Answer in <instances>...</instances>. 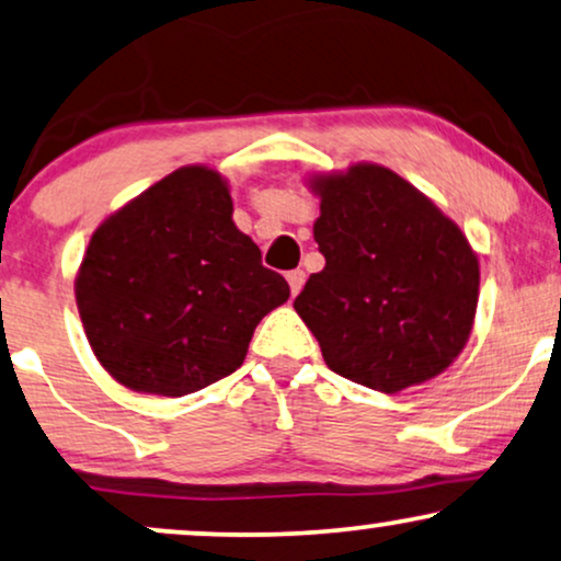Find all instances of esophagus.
I'll list each match as a JSON object with an SVG mask.
<instances>
[{"label":"esophagus","mask_w":561,"mask_h":561,"mask_svg":"<svg viewBox=\"0 0 561 561\" xmlns=\"http://www.w3.org/2000/svg\"><path fill=\"white\" fill-rule=\"evenodd\" d=\"M286 278H288V286H290V294H298V290H301V286H304V280H307V273H304V271H290L288 275H286Z\"/></svg>","instance_id":"esophagus-1"}]
</instances>
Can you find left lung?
I'll list each match as a JSON object with an SVG mask.
<instances>
[{
  "label": "left lung",
  "mask_w": 561,
  "mask_h": 561,
  "mask_svg": "<svg viewBox=\"0 0 561 561\" xmlns=\"http://www.w3.org/2000/svg\"><path fill=\"white\" fill-rule=\"evenodd\" d=\"M314 191L324 267L294 309L327 366L387 394L438 376L474 322L479 263L467 237L387 167L317 178Z\"/></svg>",
  "instance_id": "left-lung-1"
}]
</instances>
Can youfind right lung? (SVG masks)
Returning <instances> with one entry per match:
<instances>
[{
    "label": "right lung",
    "mask_w": 561,
    "mask_h": 561,
    "mask_svg": "<svg viewBox=\"0 0 561 561\" xmlns=\"http://www.w3.org/2000/svg\"><path fill=\"white\" fill-rule=\"evenodd\" d=\"M214 170L183 167L94 231L77 275L87 340L123 387L183 397L242 366L288 283L231 221Z\"/></svg>",
    "instance_id": "obj_1"
}]
</instances>
